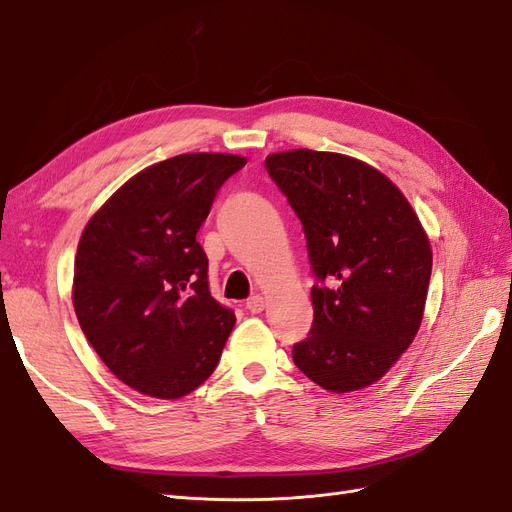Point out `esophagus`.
Here are the masks:
<instances>
[{
    "label": "esophagus",
    "instance_id": "34e87169",
    "mask_svg": "<svg viewBox=\"0 0 512 512\" xmlns=\"http://www.w3.org/2000/svg\"><path fill=\"white\" fill-rule=\"evenodd\" d=\"M245 309H250L252 314H260L262 309H265V299L260 297V294H254V297H250L245 301Z\"/></svg>",
    "mask_w": 512,
    "mask_h": 512
}]
</instances>
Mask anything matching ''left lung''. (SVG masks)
Segmentation results:
<instances>
[{
    "label": "left lung",
    "instance_id": "obj_1",
    "mask_svg": "<svg viewBox=\"0 0 512 512\" xmlns=\"http://www.w3.org/2000/svg\"><path fill=\"white\" fill-rule=\"evenodd\" d=\"M267 173L303 224L314 322L292 361L318 386L348 393L380 380L421 327L431 247L406 196L342 153H271Z\"/></svg>",
    "mask_w": 512,
    "mask_h": 512
}]
</instances>
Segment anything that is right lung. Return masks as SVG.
<instances>
[{
  "instance_id": "right-lung-1",
  "label": "right lung",
  "mask_w": 512,
  "mask_h": 512,
  "mask_svg": "<svg viewBox=\"0 0 512 512\" xmlns=\"http://www.w3.org/2000/svg\"><path fill=\"white\" fill-rule=\"evenodd\" d=\"M245 162L183 153L153 164L123 183L83 230L76 318L104 365L138 393L183 397L220 363L235 314L211 297L196 232Z\"/></svg>"
}]
</instances>
